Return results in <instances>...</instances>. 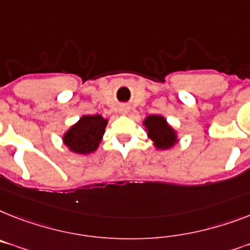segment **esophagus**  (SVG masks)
Listing matches in <instances>:
<instances>
[{"label":"esophagus","mask_w":250,"mask_h":250,"mask_svg":"<svg viewBox=\"0 0 250 250\" xmlns=\"http://www.w3.org/2000/svg\"><path fill=\"white\" fill-rule=\"evenodd\" d=\"M127 111H129L127 110V107H123V108H121V112H123L124 115H125V113H127Z\"/></svg>","instance_id":"obj_1"}]
</instances>
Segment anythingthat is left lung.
Instances as JSON below:
<instances>
[{
    "label": "left lung",
    "instance_id": "obj_1",
    "mask_svg": "<svg viewBox=\"0 0 250 250\" xmlns=\"http://www.w3.org/2000/svg\"><path fill=\"white\" fill-rule=\"evenodd\" d=\"M143 125L147 130L148 138L153 142V147L158 150H168L179 143L177 131L162 115H148Z\"/></svg>",
    "mask_w": 250,
    "mask_h": 250
}]
</instances>
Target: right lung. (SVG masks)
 Listing matches in <instances>:
<instances>
[{
    "label": "right lung",
    "mask_w": 250,
    "mask_h": 250,
    "mask_svg": "<svg viewBox=\"0 0 250 250\" xmlns=\"http://www.w3.org/2000/svg\"><path fill=\"white\" fill-rule=\"evenodd\" d=\"M108 120L101 115H83L62 135L65 147L76 154H90L102 143Z\"/></svg>",
    "instance_id": "1"
}]
</instances>
